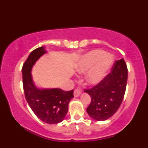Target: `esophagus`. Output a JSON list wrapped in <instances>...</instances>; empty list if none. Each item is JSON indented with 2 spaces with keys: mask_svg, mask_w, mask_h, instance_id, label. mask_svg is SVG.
Wrapping results in <instances>:
<instances>
[{
  "mask_svg": "<svg viewBox=\"0 0 148 148\" xmlns=\"http://www.w3.org/2000/svg\"><path fill=\"white\" fill-rule=\"evenodd\" d=\"M81 94H82V90H81V88H80L77 87L74 91V97H76V98L78 97V96H79Z\"/></svg>",
  "mask_w": 148,
  "mask_h": 148,
  "instance_id": "1",
  "label": "esophagus"
}]
</instances>
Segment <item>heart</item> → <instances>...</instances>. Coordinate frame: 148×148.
<instances>
[{
	"instance_id": "obj_1",
	"label": "heart",
	"mask_w": 148,
	"mask_h": 148,
	"mask_svg": "<svg viewBox=\"0 0 148 148\" xmlns=\"http://www.w3.org/2000/svg\"><path fill=\"white\" fill-rule=\"evenodd\" d=\"M113 63L111 54L102 50H94L83 56L77 66L78 73L88 71L87 79L91 84H98L106 76Z\"/></svg>"
}]
</instances>
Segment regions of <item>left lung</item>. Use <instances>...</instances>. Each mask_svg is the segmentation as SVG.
<instances>
[{
	"label": "left lung",
	"instance_id": "obj_1",
	"mask_svg": "<svg viewBox=\"0 0 148 148\" xmlns=\"http://www.w3.org/2000/svg\"><path fill=\"white\" fill-rule=\"evenodd\" d=\"M127 80V68L122 58L115 61L111 73L100 83L84 90L91 98L87 109L88 115L97 121H104L111 117L122 103Z\"/></svg>",
	"mask_w": 148,
	"mask_h": 148
}]
</instances>
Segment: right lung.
Masks as SVG:
<instances>
[{
    "mask_svg": "<svg viewBox=\"0 0 148 148\" xmlns=\"http://www.w3.org/2000/svg\"><path fill=\"white\" fill-rule=\"evenodd\" d=\"M46 52L43 47L36 48L23 64V88L26 100L37 118L48 124H56L65 119L69 101L74 98V90L65 91L58 88L41 89L34 84L32 67Z\"/></svg>",
    "mask_w": 148,
    "mask_h": 148,
    "instance_id": "1",
    "label": "right lung"
}]
</instances>
